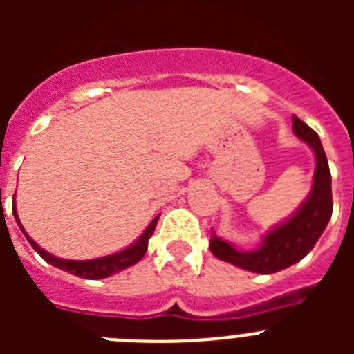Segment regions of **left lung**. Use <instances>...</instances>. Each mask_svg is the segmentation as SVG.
<instances>
[{
    "instance_id": "obj_1",
    "label": "left lung",
    "mask_w": 354,
    "mask_h": 354,
    "mask_svg": "<svg viewBox=\"0 0 354 354\" xmlns=\"http://www.w3.org/2000/svg\"><path fill=\"white\" fill-rule=\"evenodd\" d=\"M294 134L310 145L315 154V171L312 192L289 220L277 225L266 234L261 246L255 250H237L230 243L212 234L209 248L220 261L230 262L252 273L271 274L301 261L315 246L324 232L333 211L331 200V174L328 159L317 133L298 117H292Z\"/></svg>"
}]
</instances>
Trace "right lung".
<instances>
[{
    "label": "right lung",
    "instance_id": "right-lung-1",
    "mask_svg": "<svg viewBox=\"0 0 354 354\" xmlns=\"http://www.w3.org/2000/svg\"><path fill=\"white\" fill-rule=\"evenodd\" d=\"M14 218H15V221H17L19 228H21L24 236H26L28 243L33 246V250L39 253L44 261L48 262V264L55 266V268H58V270H64L71 274H76V277L86 278V280L108 278V277H111V274L118 273V271L126 270V268H129V266H133V264H136V262L142 261V257L145 255V252H147V246H149L150 236L154 234V228H156V225H158V220H159V216H156L154 220L150 221L149 227L145 228V232H143L138 239L134 241L133 245L127 246V248H124L122 252L111 253V255H106V257L90 259V261H65V259L55 257V255H51L49 252L42 250L39 245H37L35 241L28 236L26 230H24L23 225H21V221H19L15 205H14Z\"/></svg>",
    "mask_w": 354,
    "mask_h": 354
}]
</instances>
